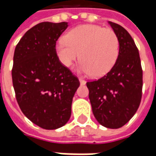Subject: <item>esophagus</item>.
Segmentation results:
<instances>
[{"instance_id":"34e87169","label":"esophagus","mask_w":156,"mask_h":156,"mask_svg":"<svg viewBox=\"0 0 156 156\" xmlns=\"http://www.w3.org/2000/svg\"><path fill=\"white\" fill-rule=\"evenodd\" d=\"M79 80H80V82H81V84H83V85H84V84L86 83V81H84V79H83V78H81V77H80V78H79Z\"/></svg>"}]
</instances>
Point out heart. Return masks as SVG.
Masks as SVG:
<instances>
[{"mask_svg": "<svg viewBox=\"0 0 156 156\" xmlns=\"http://www.w3.org/2000/svg\"><path fill=\"white\" fill-rule=\"evenodd\" d=\"M56 54L65 67L80 57V69L93 77H101L110 71L120 53V41L111 28L85 24L72 28L56 43Z\"/></svg>", "mask_w": 156, "mask_h": 156, "instance_id": "heart-1", "label": "heart"}]
</instances>
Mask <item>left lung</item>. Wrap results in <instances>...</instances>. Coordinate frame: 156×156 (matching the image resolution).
Wrapping results in <instances>:
<instances>
[{"instance_id":"1","label":"left lung","mask_w":156,"mask_h":156,"mask_svg":"<svg viewBox=\"0 0 156 156\" xmlns=\"http://www.w3.org/2000/svg\"><path fill=\"white\" fill-rule=\"evenodd\" d=\"M120 41V53L110 71L87 82L88 97L97 122L108 129H119L134 116L141 100L142 69L138 48L129 32L108 22Z\"/></svg>"}]
</instances>
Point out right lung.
I'll return each mask as SVG.
<instances>
[{
    "instance_id": "add662e5",
    "label": "right lung",
    "mask_w": 156,
    "mask_h": 156,
    "mask_svg": "<svg viewBox=\"0 0 156 156\" xmlns=\"http://www.w3.org/2000/svg\"><path fill=\"white\" fill-rule=\"evenodd\" d=\"M68 22H41L16 45L12 69L15 97L22 113L44 129L64 126L71 116L78 78L57 56L56 41Z\"/></svg>"
}]
</instances>
